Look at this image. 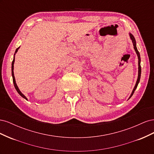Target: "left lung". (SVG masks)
I'll return each mask as SVG.
<instances>
[{
  "label": "left lung",
  "instance_id": "left-lung-1",
  "mask_svg": "<svg viewBox=\"0 0 154 154\" xmlns=\"http://www.w3.org/2000/svg\"><path fill=\"white\" fill-rule=\"evenodd\" d=\"M130 35V38H131L132 41V43H133V45H134V48L135 49V51H136V53L137 55V57H138V77H137V82H136V85H135L134 89L132 92V94L131 95H130L129 99L130 98V97H132V96L133 95L134 92L135 91V90L136 89V88L138 85V83L139 82V81H140V78H141V58H140V54H139V51H137V47H136V39H135L134 36L131 34V33H129Z\"/></svg>",
  "mask_w": 154,
  "mask_h": 154
}]
</instances>
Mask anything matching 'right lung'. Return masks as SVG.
Here are the masks:
<instances>
[{"instance_id": "right-lung-1", "label": "right lung", "mask_w": 154, "mask_h": 154, "mask_svg": "<svg viewBox=\"0 0 154 154\" xmlns=\"http://www.w3.org/2000/svg\"><path fill=\"white\" fill-rule=\"evenodd\" d=\"M20 48V47L19 48H18L17 49H16V51H15V53L17 52L18 51V49ZM15 54H14V58H13V62H12V64H11V74H12V77H13V84H14V86H15V89L17 90V91L18 92V94H19L22 97H24V99H26V100H27V97L22 94V93L20 92V91L19 90V88H18V86H17V83H16V82H15V76H14V72H13V69H14V62H15Z\"/></svg>"}]
</instances>
